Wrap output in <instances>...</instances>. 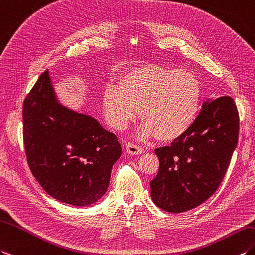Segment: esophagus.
<instances>
[{"instance_id": "obj_1", "label": "esophagus", "mask_w": 255, "mask_h": 255, "mask_svg": "<svg viewBox=\"0 0 255 255\" xmlns=\"http://www.w3.org/2000/svg\"><path fill=\"white\" fill-rule=\"evenodd\" d=\"M126 152L128 153V154L138 155V154H141V153H143L144 150H143V147L140 145L131 143V142H128V143L126 144Z\"/></svg>"}]
</instances>
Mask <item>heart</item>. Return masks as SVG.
<instances>
[{
  "instance_id": "b5f03b06",
  "label": "heart",
  "mask_w": 255,
  "mask_h": 255,
  "mask_svg": "<svg viewBox=\"0 0 255 255\" xmlns=\"http://www.w3.org/2000/svg\"><path fill=\"white\" fill-rule=\"evenodd\" d=\"M202 89L197 76L188 70L157 65L130 68L102 94L106 121L118 130L139 115L145 124L141 133L174 141L185 134L198 116Z\"/></svg>"
}]
</instances>
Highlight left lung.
<instances>
[{
  "instance_id": "1",
  "label": "left lung",
  "mask_w": 255,
  "mask_h": 255,
  "mask_svg": "<svg viewBox=\"0 0 255 255\" xmlns=\"http://www.w3.org/2000/svg\"><path fill=\"white\" fill-rule=\"evenodd\" d=\"M238 138L239 113L233 98L205 102L185 134L155 149L159 167L150 181L153 202L169 213L205 202L222 183Z\"/></svg>"
}]
</instances>
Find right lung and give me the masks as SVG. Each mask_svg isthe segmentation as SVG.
I'll return each instance as SVG.
<instances>
[{
  "instance_id": "obj_1",
  "label": "right lung",
  "mask_w": 255,
  "mask_h": 255,
  "mask_svg": "<svg viewBox=\"0 0 255 255\" xmlns=\"http://www.w3.org/2000/svg\"><path fill=\"white\" fill-rule=\"evenodd\" d=\"M22 138L29 168L40 186L52 198L75 206L103 197L122 155L115 133L58 102L49 70L23 101Z\"/></svg>"
}]
</instances>
